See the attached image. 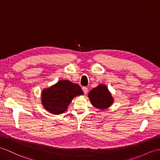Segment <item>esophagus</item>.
Wrapping results in <instances>:
<instances>
[{"instance_id": "1", "label": "esophagus", "mask_w": 160, "mask_h": 160, "mask_svg": "<svg viewBox=\"0 0 160 160\" xmlns=\"http://www.w3.org/2000/svg\"><path fill=\"white\" fill-rule=\"evenodd\" d=\"M82 89H83V91L85 94H86V93H87L88 92V88H86V87H83V88H82Z\"/></svg>"}]
</instances>
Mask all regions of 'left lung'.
<instances>
[{
	"mask_svg": "<svg viewBox=\"0 0 160 160\" xmlns=\"http://www.w3.org/2000/svg\"><path fill=\"white\" fill-rule=\"evenodd\" d=\"M89 99L93 107L100 110L107 109L114 102L111 93L104 84H100L88 93Z\"/></svg>",
	"mask_w": 160,
	"mask_h": 160,
	"instance_id": "left-lung-1",
	"label": "left lung"
}]
</instances>
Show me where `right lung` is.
<instances>
[{
    "label": "right lung",
    "mask_w": 160,
    "mask_h": 160,
    "mask_svg": "<svg viewBox=\"0 0 160 160\" xmlns=\"http://www.w3.org/2000/svg\"><path fill=\"white\" fill-rule=\"evenodd\" d=\"M83 92L78 84L68 80H60L41 92L42 106L49 112L60 115L67 110L68 105L76 96L83 95Z\"/></svg>",
    "instance_id": "1"
}]
</instances>
